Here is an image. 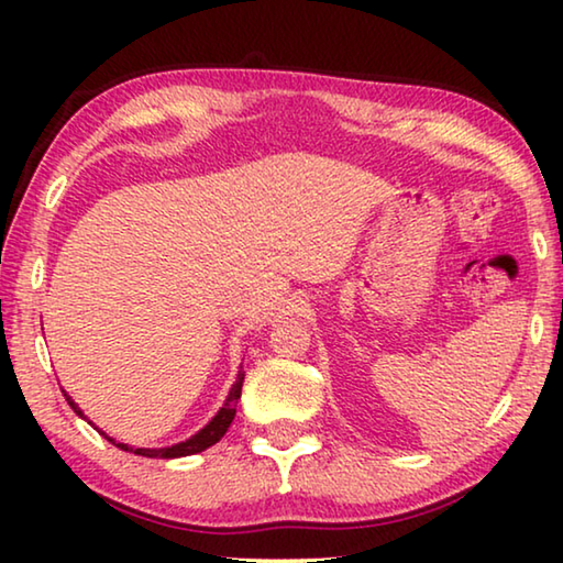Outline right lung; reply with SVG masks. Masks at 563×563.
I'll return each instance as SVG.
<instances>
[{
    "label": "right lung",
    "mask_w": 563,
    "mask_h": 563,
    "mask_svg": "<svg viewBox=\"0 0 563 563\" xmlns=\"http://www.w3.org/2000/svg\"><path fill=\"white\" fill-rule=\"evenodd\" d=\"M243 379H245V373H238V379H235V385L231 387V395H228V399H225V405L221 407V412H218L211 422H208L201 432L198 434H194L190 437V440H186V442H180V444H174V446H164V450H133V446H129V444H121V442H113L111 437H107V440L113 444V446H121L123 452H133V454H139V456H151V460H176V456H188V454H198V452H203V450H208V446H213L218 440H221V437L228 432V427H231V422H233V417H235V407H238V399H241V389H243ZM64 397H66V402H69V407L74 409L76 415L79 417H84V412L79 407L74 405V399L64 393Z\"/></svg>",
    "instance_id": "1"
}]
</instances>
